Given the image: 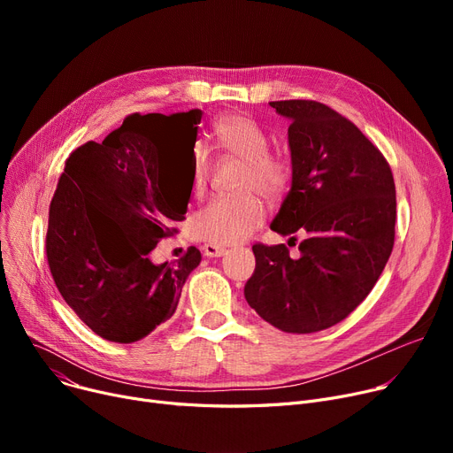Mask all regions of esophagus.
I'll return each mask as SVG.
<instances>
[{
    "mask_svg": "<svg viewBox=\"0 0 453 453\" xmlns=\"http://www.w3.org/2000/svg\"><path fill=\"white\" fill-rule=\"evenodd\" d=\"M202 250H203V255H205V257H222V255L227 253V248L219 246V244H211V242L203 244Z\"/></svg>",
    "mask_w": 453,
    "mask_h": 453,
    "instance_id": "34e87169",
    "label": "esophagus"
}]
</instances>
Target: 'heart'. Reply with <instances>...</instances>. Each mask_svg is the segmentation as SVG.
Segmentation results:
<instances>
[{"label": "heart", "mask_w": 453, "mask_h": 453, "mask_svg": "<svg viewBox=\"0 0 453 453\" xmlns=\"http://www.w3.org/2000/svg\"><path fill=\"white\" fill-rule=\"evenodd\" d=\"M214 137L231 156L246 163L242 188H258L266 196L280 195L290 180V165L280 156L268 154V135L251 117L231 113L214 123ZM209 176V159L198 150L193 163V190L200 195ZM265 203L257 195L220 196L203 205L190 222V229L211 244H236L263 224Z\"/></svg>", "instance_id": "1"}]
</instances>
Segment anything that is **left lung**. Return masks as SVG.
I'll list each match as a JSON object with an SVG mask.
<instances>
[{"label": "left lung", "instance_id": "left-lung-1", "mask_svg": "<svg viewBox=\"0 0 453 453\" xmlns=\"http://www.w3.org/2000/svg\"><path fill=\"white\" fill-rule=\"evenodd\" d=\"M270 106L290 121L292 157L290 193L270 227L304 239L299 258L284 244H255L244 296L279 330L311 334L345 319L384 272L395 242V181L382 152L338 111L316 101Z\"/></svg>", "mask_w": 453, "mask_h": 453}]
</instances>
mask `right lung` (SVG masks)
Wrapping results in <instances>:
<instances>
[{
  "instance_id": "obj_1",
  "label": "right lung",
  "mask_w": 453,
  "mask_h": 453,
  "mask_svg": "<svg viewBox=\"0 0 453 453\" xmlns=\"http://www.w3.org/2000/svg\"><path fill=\"white\" fill-rule=\"evenodd\" d=\"M142 117L132 115L103 142L88 141L71 152L45 239L64 301L95 334L115 343L137 342L171 319L202 260L188 248L176 263H152V250L176 233L187 203L176 200L149 125L137 121ZM171 117H185L198 132L202 110Z\"/></svg>"
}]
</instances>
